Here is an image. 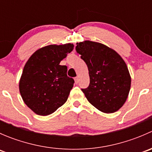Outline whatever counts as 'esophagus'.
<instances>
[{
    "mask_svg": "<svg viewBox=\"0 0 152 152\" xmlns=\"http://www.w3.org/2000/svg\"><path fill=\"white\" fill-rule=\"evenodd\" d=\"M74 80H75V83H76V84L79 83V78L76 77V78H75V79H74Z\"/></svg>",
    "mask_w": 152,
    "mask_h": 152,
    "instance_id": "34e87169",
    "label": "esophagus"
}]
</instances>
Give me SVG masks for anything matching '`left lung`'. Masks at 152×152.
Returning <instances> with one entry per match:
<instances>
[{
  "mask_svg": "<svg viewBox=\"0 0 152 152\" xmlns=\"http://www.w3.org/2000/svg\"><path fill=\"white\" fill-rule=\"evenodd\" d=\"M76 45L90 76V85L82 92L98 110L115 113L124 104L131 87L125 62L117 52L99 42L87 40Z\"/></svg>",
  "mask_w": 152,
  "mask_h": 152,
  "instance_id": "1",
  "label": "left lung"
}]
</instances>
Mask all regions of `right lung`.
<instances>
[{
    "label": "right lung",
    "instance_id": "obj_1",
    "mask_svg": "<svg viewBox=\"0 0 152 152\" xmlns=\"http://www.w3.org/2000/svg\"><path fill=\"white\" fill-rule=\"evenodd\" d=\"M73 47L70 43L47 45L27 61L20 80V93L36 114L48 115L66 102L74 80L67 76L66 65L59 63Z\"/></svg>",
    "mask_w": 152,
    "mask_h": 152
}]
</instances>
